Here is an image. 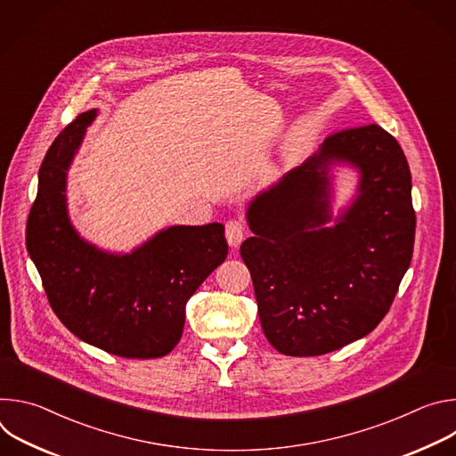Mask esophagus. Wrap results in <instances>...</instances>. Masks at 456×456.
I'll list each match as a JSON object with an SVG mask.
<instances>
[{
	"label": "esophagus",
	"instance_id": "esophagus-1",
	"mask_svg": "<svg viewBox=\"0 0 456 456\" xmlns=\"http://www.w3.org/2000/svg\"><path fill=\"white\" fill-rule=\"evenodd\" d=\"M245 236V225L240 220H229L225 224V238L231 247H238Z\"/></svg>",
	"mask_w": 456,
	"mask_h": 456
}]
</instances>
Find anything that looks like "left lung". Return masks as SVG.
<instances>
[{
  "instance_id": "obj_1",
  "label": "left lung",
  "mask_w": 456,
  "mask_h": 456,
  "mask_svg": "<svg viewBox=\"0 0 456 456\" xmlns=\"http://www.w3.org/2000/svg\"><path fill=\"white\" fill-rule=\"evenodd\" d=\"M332 163L360 169L353 206L327 228ZM240 254L269 343L312 357L368 336L392 306L415 241L411 173L377 124L343 129L247 209Z\"/></svg>"
}]
</instances>
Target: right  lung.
Segmentation results:
<instances>
[{"instance_id":"right-lung-1","label":"right lung","mask_w":456,"mask_h":456,"mask_svg":"<svg viewBox=\"0 0 456 456\" xmlns=\"http://www.w3.org/2000/svg\"><path fill=\"white\" fill-rule=\"evenodd\" d=\"M97 110L55 137L39 167L27 248L48 303L81 341L127 359L167 355L180 341L185 305L227 257L222 224L173 225L129 254L85 241L67 211V171Z\"/></svg>"}]
</instances>
